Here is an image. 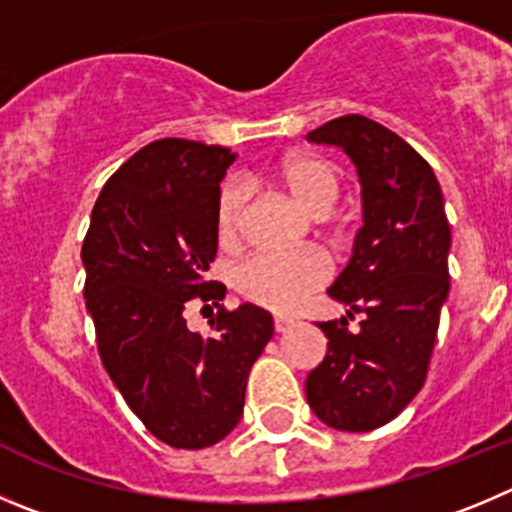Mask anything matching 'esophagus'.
<instances>
[{"instance_id":"esophagus-1","label":"esophagus","mask_w":512,"mask_h":512,"mask_svg":"<svg viewBox=\"0 0 512 512\" xmlns=\"http://www.w3.org/2000/svg\"><path fill=\"white\" fill-rule=\"evenodd\" d=\"M293 318H283V315H278V318H275V333H285L288 331V328H293Z\"/></svg>"}]
</instances>
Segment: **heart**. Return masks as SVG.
Wrapping results in <instances>:
<instances>
[{
	"instance_id": "b5f03b06",
	"label": "heart",
	"mask_w": 512,
	"mask_h": 512,
	"mask_svg": "<svg viewBox=\"0 0 512 512\" xmlns=\"http://www.w3.org/2000/svg\"><path fill=\"white\" fill-rule=\"evenodd\" d=\"M290 197L310 214H326L341 197V176L326 159L313 154H293L275 169ZM245 189L227 184L217 199V234L232 245L240 234ZM328 280V262L315 252H255L237 272L234 285L250 303L272 313H293L313 290Z\"/></svg>"
}]
</instances>
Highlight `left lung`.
<instances>
[{"instance_id":"8db88e82","label":"left lung","mask_w":512,"mask_h":512,"mask_svg":"<svg viewBox=\"0 0 512 512\" xmlns=\"http://www.w3.org/2000/svg\"><path fill=\"white\" fill-rule=\"evenodd\" d=\"M341 146L361 181L364 224L328 295L348 305L341 321L318 323L328 338L305 379L313 414L338 432L391 422L424 386L450 293L452 234L432 166L401 136L366 116H341L308 133ZM353 312L358 332L347 331Z\"/></svg>"}]
</instances>
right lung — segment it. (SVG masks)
<instances>
[{
  "instance_id": "right-lung-1",
  "label": "right lung",
  "mask_w": 512,
  "mask_h": 512,
  "mask_svg": "<svg viewBox=\"0 0 512 512\" xmlns=\"http://www.w3.org/2000/svg\"><path fill=\"white\" fill-rule=\"evenodd\" d=\"M234 159L186 138L143 146L105 181L80 252L105 371L148 432L176 450L212 447L237 427L247 376L275 331L257 305L227 313V288L204 280ZM191 299L220 308L212 337L185 326Z\"/></svg>"
}]
</instances>
